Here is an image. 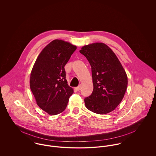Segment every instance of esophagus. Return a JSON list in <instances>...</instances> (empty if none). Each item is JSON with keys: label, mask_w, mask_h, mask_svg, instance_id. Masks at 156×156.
Wrapping results in <instances>:
<instances>
[{"label": "esophagus", "mask_w": 156, "mask_h": 156, "mask_svg": "<svg viewBox=\"0 0 156 156\" xmlns=\"http://www.w3.org/2000/svg\"><path fill=\"white\" fill-rule=\"evenodd\" d=\"M80 88H81V85H79V87H77L76 88V89L77 90H79L80 89Z\"/></svg>", "instance_id": "34e87169"}]
</instances>
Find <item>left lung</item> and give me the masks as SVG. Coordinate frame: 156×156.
<instances>
[{
  "label": "left lung",
  "mask_w": 156,
  "mask_h": 156,
  "mask_svg": "<svg viewBox=\"0 0 156 156\" xmlns=\"http://www.w3.org/2000/svg\"><path fill=\"white\" fill-rule=\"evenodd\" d=\"M91 66L94 89L85 105L90 111L104 115L121 102L127 88V76L111 48L103 43L84 45L80 50Z\"/></svg>",
  "instance_id": "8db88e82"
}]
</instances>
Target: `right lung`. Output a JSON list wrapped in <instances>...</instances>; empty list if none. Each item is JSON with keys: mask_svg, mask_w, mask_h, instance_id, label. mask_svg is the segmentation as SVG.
<instances>
[{"mask_svg": "<svg viewBox=\"0 0 156 156\" xmlns=\"http://www.w3.org/2000/svg\"><path fill=\"white\" fill-rule=\"evenodd\" d=\"M76 48L69 42L55 40L42 50L32 69L30 89L37 105L50 115L64 111L73 94L64 67Z\"/></svg>", "mask_w": 156, "mask_h": 156, "instance_id": "obj_1", "label": "right lung"}]
</instances>
